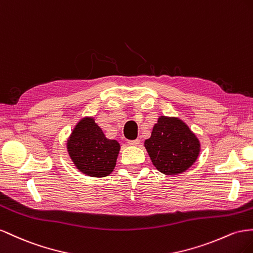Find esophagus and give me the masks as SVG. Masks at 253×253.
<instances>
[{
	"label": "esophagus",
	"mask_w": 253,
	"mask_h": 253,
	"mask_svg": "<svg viewBox=\"0 0 253 253\" xmlns=\"http://www.w3.org/2000/svg\"><path fill=\"white\" fill-rule=\"evenodd\" d=\"M140 144V140H133V141H128V145L130 146H138Z\"/></svg>",
	"instance_id": "esophagus-1"
}]
</instances>
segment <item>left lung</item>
Segmentation results:
<instances>
[{
	"instance_id": "8db88e82",
	"label": "left lung",
	"mask_w": 253,
	"mask_h": 253,
	"mask_svg": "<svg viewBox=\"0 0 253 253\" xmlns=\"http://www.w3.org/2000/svg\"><path fill=\"white\" fill-rule=\"evenodd\" d=\"M144 146L155 168L171 176L189 169L200 153V142L190 127L179 118L164 115L159 117Z\"/></svg>"
}]
</instances>
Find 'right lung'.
Segmentation results:
<instances>
[{
  "label": "right lung",
  "mask_w": 253,
  "mask_h": 253,
  "mask_svg": "<svg viewBox=\"0 0 253 253\" xmlns=\"http://www.w3.org/2000/svg\"><path fill=\"white\" fill-rule=\"evenodd\" d=\"M67 149L75 168L84 175L103 178L113 171L121 145L107 139L92 117L79 121L67 141Z\"/></svg>",
  "instance_id": "obj_1"
}]
</instances>
